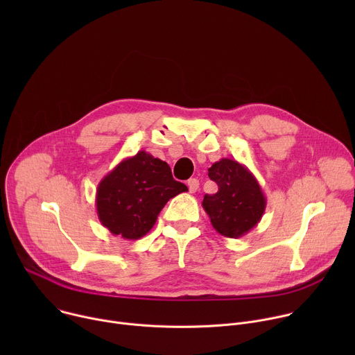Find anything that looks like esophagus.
Wrapping results in <instances>:
<instances>
[{"mask_svg":"<svg viewBox=\"0 0 355 355\" xmlns=\"http://www.w3.org/2000/svg\"><path fill=\"white\" fill-rule=\"evenodd\" d=\"M188 189H189V192L191 193H193V192H196L198 191V188H199V181L196 180V178H191V180H188Z\"/></svg>","mask_w":355,"mask_h":355,"instance_id":"esophagus-1","label":"esophagus"}]
</instances>
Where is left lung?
I'll use <instances>...</instances> for the list:
<instances>
[{"mask_svg":"<svg viewBox=\"0 0 355 355\" xmlns=\"http://www.w3.org/2000/svg\"><path fill=\"white\" fill-rule=\"evenodd\" d=\"M208 175L219 187L216 193H207L202 200L214 229L225 237L237 239L257 226L267 199L254 174L236 160L220 159L208 168Z\"/></svg>","mask_w":355,"mask_h":355,"instance_id":"8db88e82","label":"left lung"}]
</instances>
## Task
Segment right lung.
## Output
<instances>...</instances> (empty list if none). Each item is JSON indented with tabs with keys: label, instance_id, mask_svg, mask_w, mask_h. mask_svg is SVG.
I'll use <instances>...</instances> for the list:
<instances>
[{
	"label": "right lung",
	"instance_id": "right-lung-1",
	"mask_svg": "<svg viewBox=\"0 0 355 355\" xmlns=\"http://www.w3.org/2000/svg\"><path fill=\"white\" fill-rule=\"evenodd\" d=\"M185 191L166 162L140 150L99 181L96 215L114 236L137 240L155 226L167 202Z\"/></svg>",
	"mask_w": 355,
	"mask_h": 355
}]
</instances>
